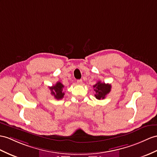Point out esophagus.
<instances>
[{"mask_svg": "<svg viewBox=\"0 0 157 157\" xmlns=\"http://www.w3.org/2000/svg\"><path fill=\"white\" fill-rule=\"evenodd\" d=\"M77 82L78 85H81L82 84V80H81V79L78 80L77 82Z\"/></svg>", "mask_w": 157, "mask_h": 157, "instance_id": "obj_1", "label": "esophagus"}]
</instances>
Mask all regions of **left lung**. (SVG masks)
Returning <instances> with one entry per match:
<instances>
[{
    "mask_svg": "<svg viewBox=\"0 0 157 157\" xmlns=\"http://www.w3.org/2000/svg\"><path fill=\"white\" fill-rule=\"evenodd\" d=\"M93 88L94 90L96 93L94 94L95 97L98 100H101V99H104L106 95L110 93V89H111V85L110 84H106L98 81L96 85L93 86Z\"/></svg>",
    "mask_w": 157,
    "mask_h": 157,
    "instance_id": "1",
    "label": "left lung"
}]
</instances>
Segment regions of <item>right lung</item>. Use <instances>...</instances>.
I'll use <instances>...</instances> for the list:
<instances>
[{
    "label": "right lung",
    "mask_w": 157,
    "mask_h": 157,
    "mask_svg": "<svg viewBox=\"0 0 157 157\" xmlns=\"http://www.w3.org/2000/svg\"><path fill=\"white\" fill-rule=\"evenodd\" d=\"M63 88L64 85L62 83L60 82H57L55 85L49 87V89L51 91V93L52 96H54L56 99L59 100V99H62L64 97V93L63 92Z\"/></svg>",
    "instance_id": "1"
}]
</instances>
